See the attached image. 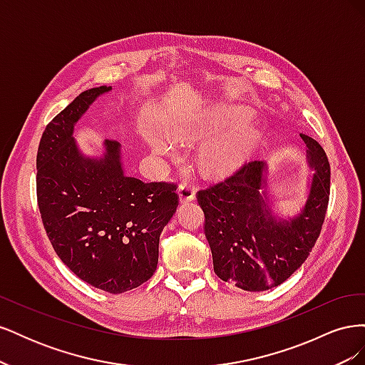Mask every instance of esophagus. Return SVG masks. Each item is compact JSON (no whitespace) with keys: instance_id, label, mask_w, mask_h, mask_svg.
<instances>
[{"instance_id":"1","label":"esophagus","mask_w":365,"mask_h":365,"mask_svg":"<svg viewBox=\"0 0 365 365\" xmlns=\"http://www.w3.org/2000/svg\"><path fill=\"white\" fill-rule=\"evenodd\" d=\"M178 196H180V202L181 204H189L192 201L196 200V193H195V187H192L190 184H181L178 187Z\"/></svg>"}]
</instances>
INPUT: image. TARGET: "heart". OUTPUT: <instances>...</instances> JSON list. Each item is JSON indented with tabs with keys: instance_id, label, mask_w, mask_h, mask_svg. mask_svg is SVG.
Wrapping results in <instances>:
<instances>
[{
	"instance_id": "heart-1",
	"label": "heart",
	"mask_w": 365,
	"mask_h": 365,
	"mask_svg": "<svg viewBox=\"0 0 365 365\" xmlns=\"http://www.w3.org/2000/svg\"><path fill=\"white\" fill-rule=\"evenodd\" d=\"M247 118L248 114L245 111L228 109V111L215 117L208 132L210 134H219V132H224L231 126L244 123ZM146 140L155 155L164 158H173L176 155V149L169 138H165L157 129H146ZM257 130L248 126L236 129L225 135L210 138L200 150V163L207 172H227L244 161L257 146Z\"/></svg>"
}]
</instances>
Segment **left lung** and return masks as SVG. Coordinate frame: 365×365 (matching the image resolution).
Here are the masks:
<instances>
[{
    "label": "left lung",
    "mask_w": 365,
    "mask_h": 365,
    "mask_svg": "<svg viewBox=\"0 0 365 365\" xmlns=\"http://www.w3.org/2000/svg\"><path fill=\"white\" fill-rule=\"evenodd\" d=\"M300 137L314 172L297 215L284 217L274 212L264 161H251L225 181L197 192L215 272L239 289L260 292L288 280L304 263L322 231L330 165L324 149L312 137Z\"/></svg>",
    "instance_id": "8db88e82"
}]
</instances>
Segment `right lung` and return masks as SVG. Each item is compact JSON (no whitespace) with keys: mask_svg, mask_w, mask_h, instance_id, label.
Segmentation results:
<instances>
[{"mask_svg":"<svg viewBox=\"0 0 365 365\" xmlns=\"http://www.w3.org/2000/svg\"><path fill=\"white\" fill-rule=\"evenodd\" d=\"M86 90L43 130L36 157L38 205L59 259L97 289L121 294L148 282L158 264L163 228L178 207L176 187L128 176L121 146L105 140L102 157H88L73 132L97 97Z\"/></svg>","mask_w":365,"mask_h":365,"instance_id":"add662e5","label":"right lung"}]
</instances>
